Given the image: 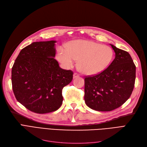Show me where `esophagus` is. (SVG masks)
Returning a JSON list of instances; mask_svg holds the SVG:
<instances>
[{"instance_id": "1", "label": "esophagus", "mask_w": 147, "mask_h": 147, "mask_svg": "<svg viewBox=\"0 0 147 147\" xmlns=\"http://www.w3.org/2000/svg\"><path fill=\"white\" fill-rule=\"evenodd\" d=\"M77 77H79V75L77 73H74V78H77Z\"/></svg>"}]
</instances>
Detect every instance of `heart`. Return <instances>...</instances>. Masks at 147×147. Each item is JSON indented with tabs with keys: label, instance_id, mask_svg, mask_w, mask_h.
I'll return each mask as SVG.
<instances>
[{
	"label": "heart",
	"instance_id": "obj_1",
	"mask_svg": "<svg viewBox=\"0 0 147 147\" xmlns=\"http://www.w3.org/2000/svg\"><path fill=\"white\" fill-rule=\"evenodd\" d=\"M113 56V52L110 47L83 40L69 42L66 51L60 49L56 55L57 59L67 69L72 67L75 61H78L79 70L87 75L104 71L112 62Z\"/></svg>",
	"mask_w": 147,
	"mask_h": 147
}]
</instances>
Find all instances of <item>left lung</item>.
<instances>
[{"mask_svg": "<svg viewBox=\"0 0 147 147\" xmlns=\"http://www.w3.org/2000/svg\"><path fill=\"white\" fill-rule=\"evenodd\" d=\"M115 57L99 74L84 78V99L87 106L100 112H109L129 98L134 87L136 65L129 53L111 45Z\"/></svg>", "mask_w": 147, "mask_h": 147, "instance_id": "left-lung-1", "label": "left lung"}]
</instances>
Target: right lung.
<instances>
[{"instance_id":"obj_1","label":"right lung","mask_w":147,"mask_h":147,"mask_svg":"<svg viewBox=\"0 0 147 147\" xmlns=\"http://www.w3.org/2000/svg\"><path fill=\"white\" fill-rule=\"evenodd\" d=\"M55 40L33 42L22 49L11 70L16 100L39 114L57 110L62 105V90L73 79V72L61 69L54 58Z\"/></svg>"}]
</instances>
